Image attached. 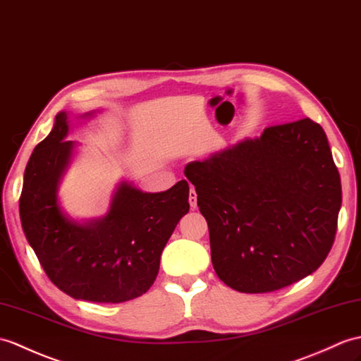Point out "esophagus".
<instances>
[{"mask_svg": "<svg viewBox=\"0 0 361 361\" xmlns=\"http://www.w3.org/2000/svg\"><path fill=\"white\" fill-rule=\"evenodd\" d=\"M189 204L192 209H197V192L194 186H190V190H189Z\"/></svg>", "mask_w": 361, "mask_h": 361, "instance_id": "esophagus-1", "label": "esophagus"}]
</instances>
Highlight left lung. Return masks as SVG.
<instances>
[{"label": "left lung", "mask_w": 361, "mask_h": 361, "mask_svg": "<svg viewBox=\"0 0 361 361\" xmlns=\"http://www.w3.org/2000/svg\"><path fill=\"white\" fill-rule=\"evenodd\" d=\"M184 175L209 226L214 269L229 288L279 290L328 257L341 183L320 124L271 126L258 138L186 164Z\"/></svg>", "instance_id": "obj_1"}]
</instances>
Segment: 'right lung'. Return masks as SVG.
I'll return each mask as SVG.
<instances>
[{
	"label": "right lung",
	"instance_id": "1",
	"mask_svg": "<svg viewBox=\"0 0 361 361\" xmlns=\"http://www.w3.org/2000/svg\"><path fill=\"white\" fill-rule=\"evenodd\" d=\"M67 133L69 116L60 112L29 158L20 197L24 235L50 281L67 295L94 303L137 298L154 284L166 243L189 212V184L181 180L150 194L121 181L104 216L73 220L58 200L75 150Z\"/></svg>",
	"mask_w": 361,
	"mask_h": 361
}]
</instances>
